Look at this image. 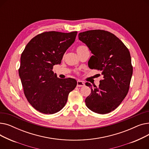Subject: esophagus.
I'll return each mask as SVG.
<instances>
[{
  "label": "esophagus",
  "instance_id": "1",
  "mask_svg": "<svg viewBox=\"0 0 149 149\" xmlns=\"http://www.w3.org/2000/svg\"><path fill=\"white\" fill-rule=\"evenodd\" d=\"M85 85L83 81H81L80 80H78L77 81V87H83Z\"/></svg>",
  "mask_w": 149,
  "mask_h": 149
}]
</instances>
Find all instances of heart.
<instances>
[{"label": "heart", "mask_w": 149, "mask_h": 149, "mask_svg": "<svg viewBox=\"0 0 149 149\" xmlns=\"http://www.w3.org/2000/svg\"><path fill=\"white\" fill-rule=\"evenodd\" d=\"M76 50H77V54H79L83 52V51L88 50V48H87L86 46H84V45H80L79 46H77Z\"/></svg>", "instance_id": "obj_1"}]
</instances>
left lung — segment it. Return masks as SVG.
Returning a JSON list of instances; mask_svg holds the SVG:
<instances>
[{
    "instance_id": "1",
    "label": "left lung",
    "mask_w": 149,
    "mask_h": 149,
    "mask_svg": "<svg viewBox=\"0 0 149 149\" xmlns=\"http://www.w3.org/2000/svg\"><path fill=\"white\" fill-rule=\"evenodd\" d=\"M79 38L93 54L89 67L100 70L103 76L98 87L86 83L91 88L86 105L97 113L111 112L121 103L129 89L133 73L130 52L118 37L107 31H84L79 33Z\"/></svg>"
}]
</instances>
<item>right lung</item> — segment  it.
<instances>
[{"mask_svg":"<svg viewBox=\"0 0 149 149\" xmlns=\"http://www.w3.org/2000/svg\"><path fill=\"white\" fill-rule=\"evenodd\" d=\"M77 34L42 33L31 39L22 53L19 74L23 91L28 102L41 113L53 114L61 110L76 87L75 79H59L52 69L60 63Z\"/></svg>","mask_w":149,"mask_h":149,"instance_id":"add662e5","label":"right lung"}]
</instances>
